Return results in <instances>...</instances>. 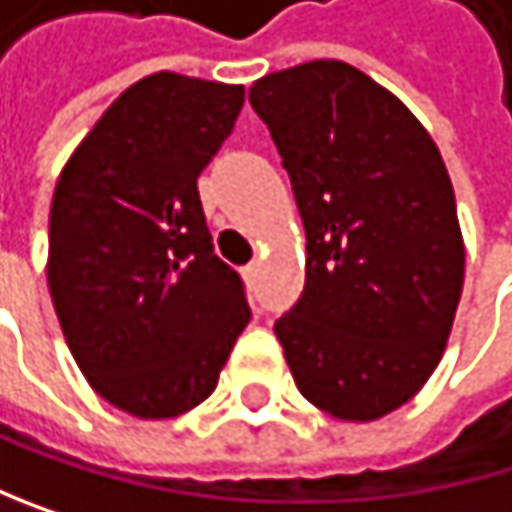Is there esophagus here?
Masks as SVG:
<instances>
[{
	"label": "esophagus",
	"instance_id": "1",
	"mask_svg": "<svg viewBox=\"0 0 512 512\" xmlns=\"http://www.w3.org/2000/svg\"><path fill=\"white\" fill-rule=\"evenodd\" d=\"M244 274H247V277H256V274H259V262H250V265L244 268Z\"/></svg>",
	"mask_w": 512,
	"mask_h": 512
}]
</instances>
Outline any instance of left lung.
Segmentation results:
<instances>
[{"label":"left lung","mask_w":512,"mask_h":512,"mask_svg":"<svg viewBox=\"0 0 512 512\" xmlns=\"http://www.w3.org/2000/svg\"><path fill=\"white\" fill-rule=\"evenodd\" d=\"M305 222V293L274 323L296 388L342 421L409 403L443 360L464 287L446 161L409 106L342 60L253 82Z\"/></svg>","instance_id":"8db88e82"}]
</instances>
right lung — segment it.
I'll list each match as a JSON object with an SVG mask.
<instances>
[{
    "instance_id": "obj_1",
    "label": "right lung",
    "mask_w": 512,
    "mask_h": 512,
    "mask_svg": "<svg viewBox=\"0 0 512 512\" xmlns=\"http://www.w3.org/2000/svg\"><path fill=\"white\" fill-rule=\"evenodd\" d=\"M241 106L244 85L152 72L121 91L57 176L51 302L88 385L134 418L204 403L250 320L198 198V173Z\"/></svg>"
}]
</instances>
